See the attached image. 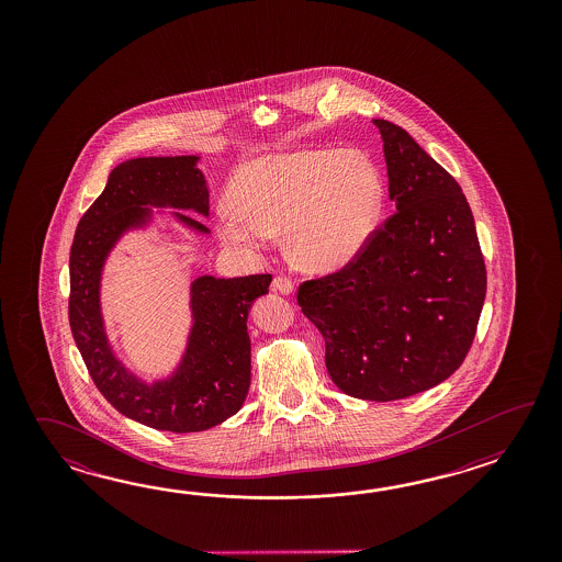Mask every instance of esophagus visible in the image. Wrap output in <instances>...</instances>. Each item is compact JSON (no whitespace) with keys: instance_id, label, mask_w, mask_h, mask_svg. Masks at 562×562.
<instances>
[{"instance_id":"1","label":"esophagus","mask_w":562,"mask_h":562,"mask_svg":"<svg viewBox=\"0 0 562 562\" xmlns=\"http://www.w3.org/2000/svg\"><path fill=\"white\" fill-rule=\"evenodd\" d=\"M271 286H273V291H276V293H281V295H291V293H293V289H295V286H293V281L283 276H277L276 279H273V283H271Z\"/></svg>"}]
</instances>
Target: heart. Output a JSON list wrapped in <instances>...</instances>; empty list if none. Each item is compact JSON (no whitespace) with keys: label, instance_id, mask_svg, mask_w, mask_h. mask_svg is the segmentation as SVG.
Listing matches in <instances>:
<instances>
[{"label":"heart","instance_id":"obj_1","mask_svg":"<svg viewBox=\"0 0 562 562\" xmlns=\"http://www.w3.org/2000/svg\"><path fill=\"white\" fill-rule=\"evenodd\" d=\"M216 206L221 239L259 249L283 233L289 257L313 273H334L368 247L383 211L380 168L361 150L307 148L255 158Z\"/></svg>","mask_w":562,"mask_h":562}]
</instances>
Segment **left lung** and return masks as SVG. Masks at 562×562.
<instances>
[{
    "label": "left lung",
    "mask_w": 562,
    "mask_h": 562,
    "mask_svg": "<svg viewBox=\"0 0 562 562\" xmlns=\"http://www.w3.org/2000/svg\"><path fill=\"white\" fill-rule=\"evenodd\" d=\"M382 134L392 218L353 263L299 286L344 394L392 402L454 373L476 335L486 267L464 192L404 128Z\"/></svg>",
    "instance_id": "1"
}]
</instances>
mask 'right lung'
Here are the masks:
<instances>
[{
    "label": "right lung",
    "mask_w": 562,
    "mask_h": 562,
    "mask_svg": "<svg viewBox=\"0 0 562 562\" xmlns=\"http://www.w3.org/2000/svg\"><path fill=\"white\" fill-rule=\"evenodd\" d=\"M201 156H146L114 168L80 218L70 249V327L95 387L122 416L155 430L203 431L239 412L251 383L252 303L269 293L271 276L196 277L189 286V334L167 375L146 380L120 358L102 311V277L110 252L131 233L167 218L194 237L211 231L209 184ZM172 207V212H167ZM184 210V214L179 211Z\"/></svg>",
    "instance_id": "add662e5"
}]
</instances>
